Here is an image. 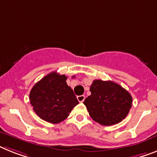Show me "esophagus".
Returning a JSON list of instances; mask_svg holds the SVG:
<instances>
[{"instance_id": "1", "label": "esophagus", "mask_w": 157, "mask_h": 157, "mask_svg": "<svg viewBox=\"0 0 157 157\" xmlns=\"http://www.w3.org/2000/svg\"><path fill=\"white\" fill-rule=\"evenodd\" d=\"M77 99L78 100L79 103H82L85 99V96L84 95H79V96H77Z\"/></svg>"}]
</instances>
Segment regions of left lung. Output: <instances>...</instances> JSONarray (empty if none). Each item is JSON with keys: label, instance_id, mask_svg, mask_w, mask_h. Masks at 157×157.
Returning <instances> with one entry per match:
<instances>
[{"label": "left lung", "instance_id": "obj_1", "mask_svg": "<svg viewBox=\"0 0 157 157\" xmlns=\"http://www.w3.org/2000/svg\"><path fill=\"white\" fill-rule=\"evenodd\" d=\"M91 94L83 103L90 116L103 126L119 124L128 116L132 103L130 93L112 81L94 80Z\"/></svg>", "mask_w": 157, "mask_h": 157}]
</instances>
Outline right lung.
<instances>
[{
    "mask_svg": "<svg viewBox=\"0 0 157 157\" xmlns=\"http://www.w3.org/2000/svg\"><path fill=\"white\" fill-rule=\"evenodd\" d=\"M67 77L54 71L35 84L29 93L33 111L41 120L58 124L69 116L78 101L67 83Z\"/></svg>",
    "mask_w": 157,
    "mask_h": 157,
    "instance_id": "right-lung-1",
    "label": "right lung"
}]
</instances>
